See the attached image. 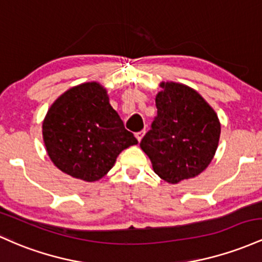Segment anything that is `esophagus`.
Wrapping results in <instances>:
<instances>
[{
  "label": "esophagus",
  "instance_id": "34e87169",
  "mask_svg": "<svg viewBox=\"0 0 262 262\" xmlns=\"http://www.w3.org/2000/svg\"><path fill=\"white\" fill-rule=\"evenodd\" d=\"M145 134H146V131L143 130V131H140V132H137V134L135 135V136H136V139H137V141H139V142H140L141 140H142V137L145 136Z\"/></svg>",
  "mask_w": 262,
  "mask_h": 262
}]
</instances>
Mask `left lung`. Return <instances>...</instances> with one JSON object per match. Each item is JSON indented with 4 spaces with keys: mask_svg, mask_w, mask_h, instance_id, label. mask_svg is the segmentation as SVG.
I'll list each match as a JSON object with an SVG mask.
<instances>
[{
    "mask_svg": "<svg viewBox=\"0 0 262 262\" xmlns=\"http://www.w3.org/2000/svg\"><path fill=\"white\" fill-rule=\"evenodd\" d=\"M156 96L157 117L140 147L156 174L170 184L194 178L209 166L220 137L214 108L188 85L162 81Z\"/></svg>",
    "mask_w": 262,
    "mask_h": 262,
    "instance_id": "left-lung-1",
    "label": "left lung"
}]
</instances>
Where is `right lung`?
<instances>
[{
	"label": "right lung",
	"instance_id": "1",
	"mask_svg": "<svg viewBox=\"0 0 262 262\" xmlns=\"http://www.w3.org/2000/svg\"><path fill=\"white\" fill-rule=\"evenodd\" d=\"M47 154L58 169L85 182L99 181L123 149L137 145L98 81L70 88L47 111L42 125Z\"/></svg>",
	"mask_w": 262,
	"mask_h": 262
}]
</instances>
